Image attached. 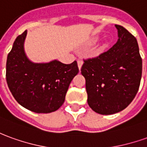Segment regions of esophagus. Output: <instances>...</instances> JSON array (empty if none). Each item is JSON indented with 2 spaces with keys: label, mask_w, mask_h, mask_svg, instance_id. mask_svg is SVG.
<instances>
[{
  "label": "esophagus",
  "mask_w": 147,
  "mask_h": 147,
  "mask_svg": "<svg viewBox=\"0 0 147 147\" xmlns=\"http://www.w3.org/2000/svg\"><path fill=\"white\" fill-rule=\"evenodd\" d=\"M77 63H78V67H79V69L80 70L81 67H82V65H83V63H84V62H83V60H81V59H79V60L77 61Z\"/></svg>",
  "instance_id": "34e87169"
}]
</instances>
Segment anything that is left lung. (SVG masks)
Returning <instances> with one entry per match:
<instances>
[{"label": "left lung", "instance_id": "8db88e82", "mask_svg": "<svg viewBox=\"0 0 147 147\" xmlns=\"http://www.w3.org/2000/svg\"><path fill=\"white\" fill-rule=\"evenodd\" d=\"M118 41L96 57L84 59L88 103L94 111L112 115L124 110L137 94L142 61L136 38L115 24Z\"/></svg>", "mask_w": 147, "mask_h": 147}]
</instances>
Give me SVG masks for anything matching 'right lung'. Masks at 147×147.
Wrapping results in <instances>:
<instances>
[{
	"instance_id": "right-lung-1",
	"label": "right lung",
	"mask_w": 147,
	"mask_h": 147,
	"mask_svg": "<svg viewBox=\"0 0 147 147\" xmlns=\"http://www.w3.org/2000/svg\"><path fill=\"white\" fill-rule=\"evenodd\" d=\"M27 31L13 43L6 62V81L12 95L24 108L36 113H50L63 105L71 82L79 72L76 61L65 64L31 62L24 42Z\"/></svg>"
}]
</instances>
